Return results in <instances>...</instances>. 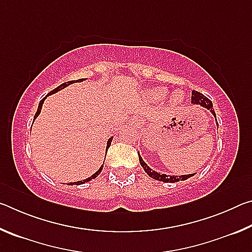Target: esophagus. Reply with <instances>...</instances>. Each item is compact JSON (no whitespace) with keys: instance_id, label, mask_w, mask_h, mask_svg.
Returning <instances> with one entry per match:
<instances>
[{"instance_id":"obj_1","label":"esophagus","mask_w":252,"mask_h":252,"mask_svg":"<svg viewBox=\"0 0 252 252\" xmlns=\"http://www.w3.org/2000/svg\"><path fill=\"white\" fill-rule=\"evenodd\" d=\"M133 123H134V125H136V126H140V125H141V120H140V119H134Z\"/></svg>"}]
</instances>
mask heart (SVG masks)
Segmentation results:
<instances>
[{
    "label": "heart",
    "instance_id": "1",
    "mask_svg": "<svg viewBox=\"0 0 252 252\" xmlns=\"http://www.w3.org/2000/svg\"><path fill=\"white\" fill-rule=\"evenodd\" d=\"M168 94V90L165 88H155V89H151V90H149L147 95L150 100L152 101H162L165 99V96ZM183 100V94L182 92H176L172 96V101L174 103H180V102Z\"/></svg>",
    "mask_w": 252,
    "mask_h": 252
}]
</instances>
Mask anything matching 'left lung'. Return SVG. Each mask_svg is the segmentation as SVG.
Returning a JSON list of instances; mask_svg holds the SVG:
<instances>
[{"label": "left lung", "mask_w": 252, "mask_h": 252, "mask_svg": "<svg viewBox=\"0 0 252 252\" xmlns=\"http://www.w3.org/2000/svg\"><path fill=\"white\" fill-rule=\"evenodd\" d=\"M191 102H192L193 104H200L202 105L203 108H206L208 110L211 111V113L213 116L216 117V113H215V110L212 109V102L208 99L207 96H204L202 93H200L198 91H192L191 93ZM217 125H218V122H217ZM139 161H140V164L142 165V168L144 169V171H146L149 176L151 178L156 179L158 181H163V182H178L180 180H187L188 178H191L192 176H194V173L192 174H186V176H167V174H161V173H158L156 171H153L150 168L148 167L146 162L143 161V159L139 155Z\"/></svg>", "instance_id": "left-lung-1"}]
</instances>
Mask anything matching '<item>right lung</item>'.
<instances>
[{
    "label": "right lung",
    "mask_w": 252,
    "mask_h": 252,
    "mask_svg": "<svg viewBox=\"0 0 252 252\" xmlns=\"http://www.w3.org/2000/svg\"><path fill=\"white\" fill-rule=\"evenodd\" d=\"M84 79H79V80H74V81H69V82H64V83H62L61 85H59L58 88H55L54 90H52L51 92H49V94L48 95H50V94H53V93H55V92H58V91H60V90H62V89H64V88H66L67 85H70V84H72V83H74V82H81V81H83ZM46 95V96H48ZM46 96L45 97H43V99H42L41 101H40V103H39V106H37V110H36V113H35V116H34V119L33 120H35V119L37 118V116H39L40 114V112H41V109H42V104H43V102H44V100L46 99ZM112 139L113 138H110L109 140H108V144H106V151H108V149H109V147L111 146V142H112ZM102 169H103V165H101V168L97 170V171L93 174V176H91L90 178H88V179H84L83 181H78V182H73V183H69V186H72V185H83V183H85V182H88V181H90V180H92V179H94V178H96L97 176H99V173L102 171Z\"/></svg>",
    "instance_id": "obj_1"
}]
</instances>
